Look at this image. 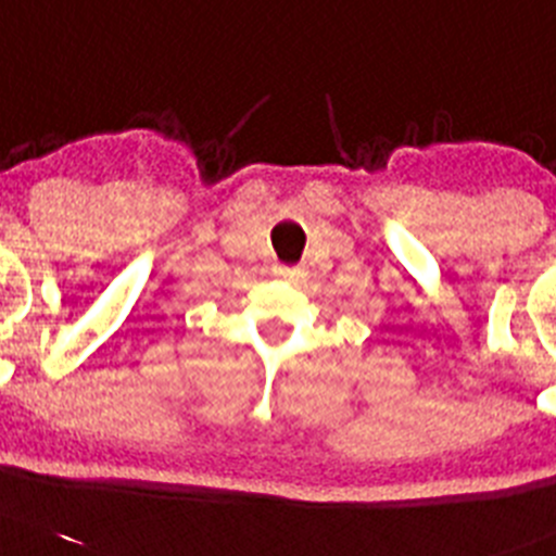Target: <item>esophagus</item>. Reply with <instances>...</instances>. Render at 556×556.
<instances>
[{
    "label": "esophagus",
    "instance_id": "34e87169",
    "mask_svg": "<svg viewBox=\"0 0 556 556\" xmlns=\"http://www.w3.org/2000/svg\"><path fill=\"white\" fill-rule=\"evenodd\" d=\"M277 277H282V279H299V277H302V271H299V268H293V266H279V268H277Z\"/></svg>",
    "mask_w": 556,
    "mask_h": 556
}]
</instances>
